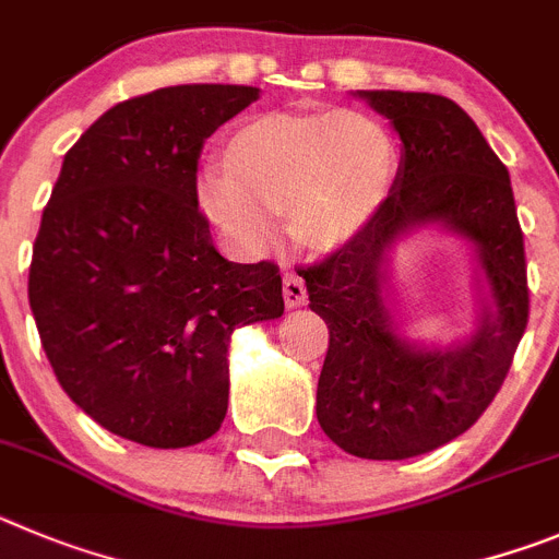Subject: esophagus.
I'll list each match as a JSON object with an SVG mask.
<instances>
[{"label":"esophagus","mask_w":559,"mask_h":559,"mask_svg":"<svg viewBox=\"0 0 559 559\" xmlns=\"http://www.w3.org/2000/svg\"><path fill=\"white\" fill-rule=\"evenodd\" d=\"M284 304L286 309H298L306 304V284L298 275H284Z\"/></svg>","instance_id":"34e87169"}]
</instances>
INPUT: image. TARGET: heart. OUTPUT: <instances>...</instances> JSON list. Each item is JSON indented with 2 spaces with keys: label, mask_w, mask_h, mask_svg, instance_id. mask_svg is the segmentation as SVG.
Returning <instances> with one entry per match:
<instances>
[{
  "label": "heart",
  "mask_w": 559,
  "mask_h": 559,
  "mask_svg": "<svg viewBox=\"0 0 559 559\" xmlns=\"http://www.w3.org/2000/svg\"><path fill=\"white\" fill-rule=\"evenodd\" d=\"M219 160L225 176L200 178V209L245 250L270 248L284 211L300 245L340 248L379 214L399 178L395 139L359 110L248 119Z\"/></svg>",
  "instance_id": "obj_1"
}]
</instances>
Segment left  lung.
<instances>
[{
	"instance_id": "left-lung-1",
	"label": "left lung",
	"mask_w": 559,
	"mask_h": 559,
	"mask_svg": "<svg viewBox=\"0 0 559 559\" xmlns=\"http://www.w3.org/2000/svg\"><path fill=\"white\" fill-rule=\"evenodd\" d=\"M404 144L392 194L350 242L298 267L329 325L317 420L361 460H409L467 431L492 404L530 323L524 234L510 173L465 110L424 92H359ZM440 222L480 250L493 309L456 349H415L383 304V255L406 229Z\"/></svg>"
}]
</instances>
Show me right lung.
I'll return each mask as SVG.
<instances>
[{
	"instance_id": "1",
	"label": "right lung",
	"mask_w": 559,
	"mask_h": 559,
	"mask_svg": "<svg viewBox=\"0 0 559 559\" xmlns=\"http://www.w3.org/2000/svg\"><path fill=\"white\" fill-rule=\"evenodd\" d=\"M253 85H169L105 110L63 158L29 264V309L69 399L150 449L217 435L234 329L284 314L273 261L211 242L198 158Z\"/></svg>"
}]
</instances>
